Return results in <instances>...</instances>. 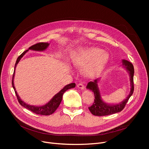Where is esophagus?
<instances>
[{"instance_id": "esophagus-1", "label": "esophagus", "mask_w": 149, "mask_h": 149, "mask_svg": "<svg viewBox=\"0 0 149 149\" xmlns=\"http://www.w3.org/2000/svg\"><path fill=\"white\" fill-rule=\"evenodd\" d=\"M77 87L81 89H83L84 88V85L82 83H79L77 84Z\"/></svg>"}]
</instances>
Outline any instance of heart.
<instances>
[{
    "label": "heart",
    "instance_id": "obj_1",
    "mask_svg": "<svg viewBox=\"0 0 149 149\" xmlns=\"http://www.w3.org/2000/svg\"><path fill=\"white\" fill-rule=\"evenodd\" d=\"M108 59L107 53L96 48H80L74 51L70 56L72 64L76 67L84 65V73L89 77L101 72Z\"/></svg>",
    "mask_w": 149,
    "mask_h": 149
}]
</instances>
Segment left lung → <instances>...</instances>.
I'll return each mask as SVG.
<instances>
[{"label":"left lung","instance_id":"left-lung-1","mask_svg":"<svg viewBox=\"0 0 149 149\" xmlns=\"http://www.w3.org/2000/svg\"><path fill=\"white\" fill-rule=\"evenodd\" d=\"M123 65L126 68L130 75V86L131 89L129 94L127 97L123 100L122 102L117 104H108L101 100L100 97V93L98 88V80L96 79L93 81H90L88 83L86 88L92 91L94 94L95 100L93 104L89 107V110L93 115L95 116H106L118 113L121 112L126 106L130 97L133 94L134 91V66L127 60H123Z\"/></svg>","mask_w":149,"mask_h":149}]
</instances>
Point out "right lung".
<instances>
[{
	"mask_svg": "<svg viewBox=\"0 0 149 149\" xmlns=\"http://www.w3.org/2000/svg\"><path fill=\"white\" fill-rule=\"evenodd\" d=\"M48 46H49V43H43V42L38 43L33 46H31V47H29L28 50H26L23 52L20 56L18 57V58L16 60V62H15V66H14V71L13 75V79H12L13 88L15 91V93L17 96V100L19 101V103H20V104L22 106L24 107L26 109H28V110L31 111V112H34V113H36L38 115H50L52 114L55 111H56L57 110V109L58 107V106L61 103V101L62 100V97H63V93L67 90L75 88V83H70V84H69L65 86L58 93H57L56 95H55L53 97V98L47 104H46L43 106H31V105L25 103L20 99V98L19 97V96L17 94L16 91H15V88L14 87V77L15 67H16L17 63L20 61V60L21 59V58L23 56H24V54L27 51H28L29 49L33 50V51H42L45 50L47 48H48Z\"/></svg>",
	"mask_w": 149,
	"mask_h": 149,
	"instance_id": "right-lung-1",
	"label": "right lung"
}]
</instances>
